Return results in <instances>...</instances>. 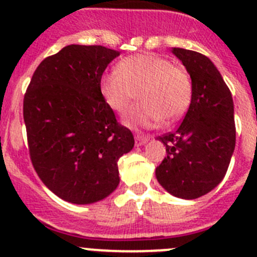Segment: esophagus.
Masks as SVG:
<instances>
[{"instance_id": "esophagus-1", "label": "esophagus", "mask_w": 257, "mask_h": 257, "mask_svg": "<svg viewBox=\"0 0 257 257\" xmlns=\"http://www.w3.org/2000/svg\"><path fill=\"white\" fill-rule=\"evenodd\" d=\"M151 139V137L148 136H142V134H137L136 136V146L139 147V146H143V144H146L147 142Z\"/></svg>"}]
</instances>
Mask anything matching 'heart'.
Listing matches in <instances>:
<instances>
[{
	"label": "heart",
	"mask_w": 257,
	"mask_h": 257,
	"mask_svg": "<svg viewBox=\"0 0 257 257\" xmlns=\"http://www.w3.org/2000/svg\"><path fill=\"white\" fill-rule=\"evenodd\" d=\"M137 91L142 101L131 111L126 124L154 128L162 121L173 123L186 113L192 100V81L183 68L154 54L124 57L115 71L100 79L104 100L120 115L129 110Z\"/></svg>",
	"instance_id": "b5f03b06"
}]
</instances>
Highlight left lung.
Returning <instances> with one entry per match:
<instances>
[{
    "label": "left lung",
    "instance_id": "left-lung-1",
    "mask_svg": "<svg viewBox=\"0 0 257 257\" xmlns=\"http://www.w3.org/2000/svg\"><path fill=\"white\" fill-rule=\"evenodd\" d=\"M192 80V100L183 121L158 137L167 157L157 167L159 184L174 197L195 200L223 179L235 151L233 100L220 71L205 55L173 47Z\"/></svg>",
    "mask_w": 257,
    "mask_h": 257
}]
</instances>
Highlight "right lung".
<instances>
[{"label":"right lung","mask_w":257,"mask_h":257,"mask_svg":"<svg viewBox=\"0 0 257 257\" xmlns=\"http://www.w3.org/2000/svg\"><path fill=\"white\" fill-rule=\"evenodd\" d=\"M120 52L69 45L42 60L24 98L30 157L57 197L89 205L118 187V161L134 147L100 93V79Z\"/></svg>","instance_id":"add662e5"}]
</instances>
